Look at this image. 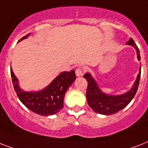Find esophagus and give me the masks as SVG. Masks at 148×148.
<instances>
[{"mask_svg": "<svg viewBox=\"0 0 148 148\" xmlns=\"http://www.w3.org/2000/svg\"><path fill=\"white\" fill-rule=\"evenodd\" d=\"M75 74L77 77H81L84 74V70L82 69V67H77L76 70H75Z\"/></svg>", "mask_w": 148, "mask_h": 148, "instance_id": "34e87169", "label": "esophagus"}]
</instances>
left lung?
<instances>
[{"mask_svg": "<svg viewBox=\"0 0 148 148\" xmlns=\"http://www.w3.org/2000/svg\"><path fill=\"white\" fill-rule=\"evenodd\" d=\"M129 45H131L137 50V58L140 60V51L138 47L134 42V39L130 38L129 41L127 42ZM140 70L137 75V80L134 83V86L129 92L121 95H108L100 91L99 87L96 84V82L92 77L90 74H86L84 75V77L88 82V87L86 91V98L88 104L95 112L102 115H112L116 113L119 111L127 106L134 99L137 93L138 86H139L140 78Z\"/></svg>", "mask_w": 148, "mask_h": 148, "instance_id": "1", "label": "left lung"}]
</instances>
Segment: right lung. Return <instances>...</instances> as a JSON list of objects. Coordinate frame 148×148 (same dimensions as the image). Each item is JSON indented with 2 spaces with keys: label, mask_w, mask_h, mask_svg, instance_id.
Instances as JSON below:
<instances>
[{
  "label": "right lung",
  "mask_w": 148,
  "mask_h": 148,
  "mask_svg": "<svg viewBox=\"0 0 148 148\" xmlns=\"http://www.w3.org/2000/svg\"><path fill=\"white\" fill-rule=\"evenodd\" d=\"M28 36L29 34L22 39H25ZM11 76L14 91L22 104L35 113L45 116L56 114L64 107L65 93L76 79L74 70L70 72H63L54 79L49 86L40 92H25L18 87V80L11 70Z\"/></svg>",
  "instance_id": "right-lung-1"
}]
</instances>
